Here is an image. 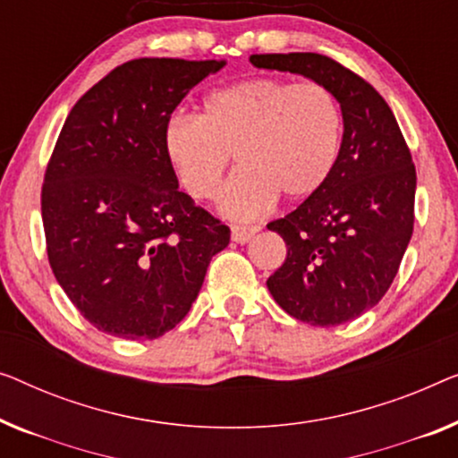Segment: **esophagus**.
<instances>
[{"label":"esophagus","mask_w":458,"mask_h":458,"mask_svg":"<svg viewBox=\"0 0 458 458\" xmlns=\"http://www.w3.org/2000/svg\"><path fill=\"white\" fill-rule=\"evenodd\" d=\"M258 227H243V225H233L231 227V240H233L235 243H248L251 242V237H254L258 233Z\"/></svg>","instance_id":"esophagus-1"}]
</instances>
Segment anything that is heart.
<instances>
[{"instance_id": "obj_1", "label": "heart", "mask_w": 458, "mask_h": 458, "mask_svg": "<svg viewBox=\"0 0 458 458\" xmlns=\"http://www.w3.org/2000/svg\"><path fill=\"white\" fill-rule=\"evenodd\" d=\"M343 117L320 82L251 78L204 97L200 115H175L163 131L165 155L191 198L221 194L231 155L237 174L221 210L237 221L267 213L276 196L303 200L333 174Z\"/></svg>"}]
</instances>
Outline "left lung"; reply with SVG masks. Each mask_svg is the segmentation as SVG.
I'll return each instance as SVG.
<instances>
[{
	"label": "left lung",
	"instance_id": "left-lung-1",
	"mask_svg": "<svg viewBox=\"0 0 458 458\" xmlns=\"http://www.w3.org/2000/svg\"><path fill=\"white\" fill-rule=\"evenodd\" d=\"M250 62L320 82L341 105L333 174L293 213L268 223L287 243V258L267 281L289 316L339 327L374 308L399 273L413 235L415 165L386 101L355 72L320 53H267Z\"/></svg>",
	"mask_w": 458,
	"mask_h": 458
}]
</instances>
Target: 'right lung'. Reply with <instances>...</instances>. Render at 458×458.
<instances>
[{
	"label": "right lung",
	"mask_w": 458,
	"mask_h": 458,
	"mask_svg": "<svg viewBox=\"0 0 458 458\" xmlns=\"http://www.w3.org/2000/svg\"><path fill=\"white\" fill-rule=\"evenodd\" d=\"M225 62L142 57L82 95L49 158L41 213L53 275L92 327L158 339L198 297L231 231L180 191L163 131Z\"/></svg>",
	"instance_id": "right-lung-1"
}]
</instances>
